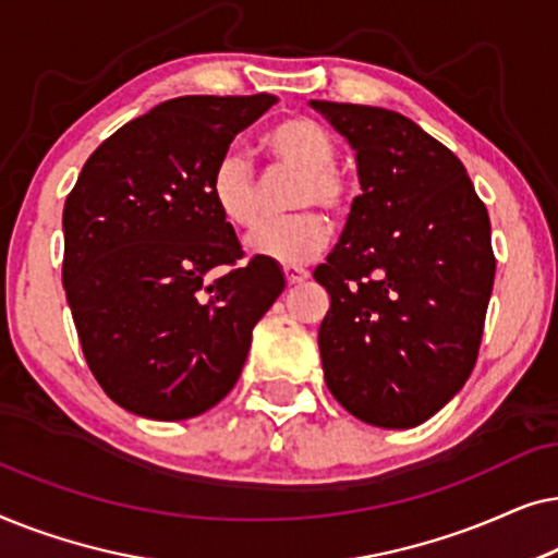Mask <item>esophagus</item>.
Here are the masks:
<instances>
[{"label": "esophagus", "instance_id": "1", "mask_svg": "<svg viewBox=\"0 0 558 558\" xmlns=\"http://www.w3.org/2000/svg\"><path fill=\"white\" fill-rule=\"evenodd\" d=\"M284 277H287L289 287H296V284H302V281L310 279V271L302 269V266H284Z\"/></svg>", "mask_w": 558, "mask_h": 558}]
</instances>
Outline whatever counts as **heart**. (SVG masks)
<instances>
[{
	"label": "heart",
	"instance_id": "heart-1",
	"mask_svg": "<svg viewBox=\"0 0 558 558\" xmlns=\"http://www.w3.org/2000/svg\"><path fill=\"white\" fill-rule=\"evenodd\" d=\"M264 151L277 170L296 172L289 193L292 216L266 220L251 233L248 251L266 262L296 266L310 262L330 239V223L315 205L340 213L348 203V185L335 170V140L323 124L307 117L274 121L262 136ZM210 195L220 216L235 228H251L258 220V178L251 159L228 149L213 167Z\"/></svg>",
	"mask_w": 558,
	"mask_h": 558
}]
</instances>
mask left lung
Here are the masks:
<instances>
[{"instance_id": "1", "label": "left lung", "mask_w": 558, "mask_h": 558, "mask_svg": "<svg viewBox=\"0 0 558 558\" xmlns=\"http://www.w3.org/2000/svg\"><path fill=\"white\" fill-rule=\"evenodd\" d=\"M355 149L363 193L327 264L319 355L355 418L411 429L475 368L493 294L490 218L468 170L414 121L376 106L310 101Z\"/></svg>"}]
</instances>
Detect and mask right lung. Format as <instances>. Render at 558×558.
I'll list each match as a JSON object with an SVG mask.
<instances>
[{
    "instance_id": "right-lung-1",
    "label": "right lung",
    "mask_w": 558,
    "mask_h": 558,
    "mask_svg": "<svg viewBox=\"0 0 558 558\" xmlns=\"http://www.w3.org/2000/svg\"><path fill=\"white\" fill-rule=\"evenodd\" d=\"M277 96H182L113 132L63 208V287L83 355L111 401L157 422L216 407L254 325L284 292L210 195L213 167ZM228 265L207 281L210 268Z\"/></svg>"
}]
</instances>
